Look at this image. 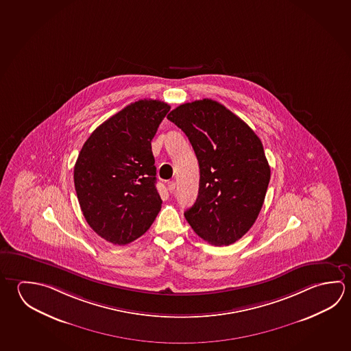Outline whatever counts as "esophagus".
<instances>
[{
    "label": "esophagus",
    "mask_w": 351,
    "mask_h": 351,
    "mask_svg": "<svg viewBox=\"0 0 351 351\" xmlns=\"http://www.w3.org/2000/svg\"><path fill=\"white\" fill-rule=\"evenodd\" d=\"M167 189L173 193L175 189H176V182H175V181H169V182H167Z\"/></svg>",
    "instance_id": "34e87169"
}]
</instances>
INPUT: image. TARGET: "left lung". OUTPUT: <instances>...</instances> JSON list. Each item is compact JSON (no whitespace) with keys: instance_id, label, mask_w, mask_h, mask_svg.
Returning <instances> with one entry per match:
<instances>
[{"instance_id":"8db88e82","label":"left lung","mask_w":351,"mask_h":351,"mask_svg":"<svg viewBox=\"0 0 351 351\" xmlns=\"http://www.w3.org/2000/svg\"><path fill=\"white\" fill-rule=\"evenodd\" d=\"M167 119L187 136L199 165L198 196L184 218L209 244H233L256 221L270 182L263 143L213 99L180 105Z\"/></svg>"}]
</instances>
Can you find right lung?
Returning <instances> with one entry per match:
<instances>
[{"mask_svg": "<svg viewBox=\"0 0 351 351\" xmlns=\"http://www.w3.org/2000/svg\"><path fill=\"white\" fill-rule=\"evenodd\" d=\"M170 106L139 99L88 136L74 167V184L88 226L114 245L148 230L161 208L152 141Z\"/></svg>", "mask_w": 351, "mask_h": 351, "instance_id": "right-lung-1", "label": "right lung"}]
</instances>
